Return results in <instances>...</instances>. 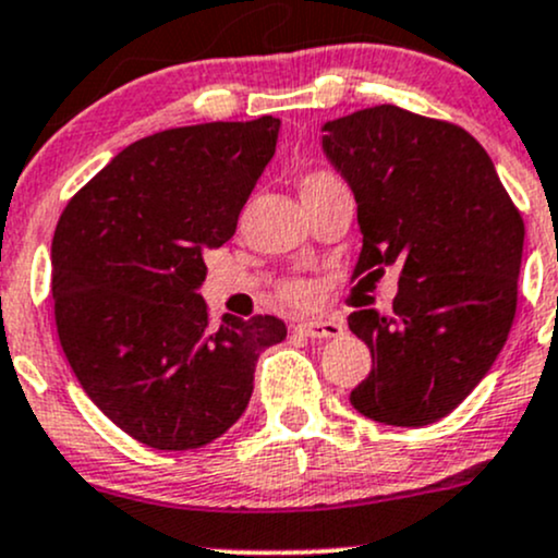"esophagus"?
<instances>
[{
    "label": "esophagus",
    "instance_id": "esophagus-1",
    "mask_svg": "<svg viewBox=\"0 0 558 558\" xmlns=\"http://www.w3.org/2000/svg\"><path fill=\"white\" fill-rule=\"evenodd\" d=\"M296 333L310 336V339H336V336L344 333V323L328 317V320H302L293 326Z\"/></svg>",
    "mask_w": 558,
    "mask_h": 558
}]
</instances>
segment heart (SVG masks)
Listing matches in <instances>:
<instances>
[{
    "label": "heart",
    "mask_w": 558,
    "mask_h": 558,
    "mask_svg": "<svg viewBox=\"0 0 558 558\" xmlns=\"http://www.w3.org/2000/svg\"><path fill=\"white\" fill-rule=\"evenodd\" d=\"M330 182H339L336 180L330 171H323V169H315L310 171V174L302 177V193H307V190H315V187H326ZM283 299L291 304H310L312 299H315V289L307 283V280H291V283L283 286Z\"/></svg>",
    "instance_id": "heart-1"
}]
</instances>
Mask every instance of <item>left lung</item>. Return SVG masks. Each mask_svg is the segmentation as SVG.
Instances as JSON below:
<instances>
[{
	"instance_id": "obj_1",
	"label": "left lung",
	"mask_w": 558,
	"mask_h": 558,
	"mask_svg": "<svg viewBox=\"0 0 558 558\" xmlns=\"http://www.w3.org/2000/svg\"><path fill=\"white\" fill-rule=\"evenodd\" d=\"M323 132L328 161L357 201L363 251L354 278L400 267L389 315H349V330L373 357L349 402L378 424H434L466 400L506 344L522 214L487 150L450 121L376 106Z\"/></svg>"
}]
</instances>
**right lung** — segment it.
<instances>
[{"mask_svg": "<svg viewBox=\"0 0 558 558\" xmlns=\"http://www.w3.org/2000/svg\"><path fill=\"white\" fill-rule=\"evenodd\" d=\"M280 121L150 134L78 190L52 238L60 347L102 413L156 450H195L246 410L254 368L286 339L272 315L209 326L206 251L228 243L275 156Z\"/></svg>", "mask_w": 558, "mask_h": 558, "instance_id": "add662e5", "label": "right lung"}]
</instances>
